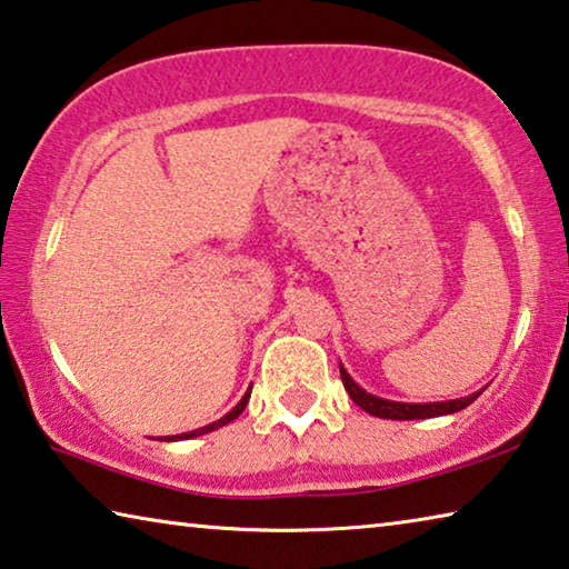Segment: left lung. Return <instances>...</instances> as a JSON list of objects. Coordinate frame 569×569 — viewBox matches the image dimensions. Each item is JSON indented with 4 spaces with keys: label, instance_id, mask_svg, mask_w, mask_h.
Here are the masks:
<instances>
[{
    "label": "left lung",
    "instance_id": "obj_1",
    "mask_svg": "<svg viewBox=\"0 0 569 569\" xmlns=\"http://www.w3.org/2000/svg\"><path fill=\"white\" fill-rule=\"evenodd\" d=\"M341 369V381H343V389L349 391V397L353 399V403H359L363 411H369L371 417H379V419H399V421H409V419H431V417H447V413H457L461 409H467L471 401H475L481 391L469 393V397H461V399H451V401H431V403H407V401H391V399H381V397H373L366 389H361L359 383H356L349 371Z\"/></svg>",
    "mask_w": 569,
    "mask_h": 569
}]
</instances>
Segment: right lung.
Listing matches in <instances>:
<instances>
[{"label": "right lung", "mask_w": 569, "mask_h": 569, "mask_svg": "<svg viewBox=\"0 0 569 569\" xmlns=\"http://www.w3.org/2000/svg\"><path fill=\"white\" fill-rule=\"evenodd\" d=\"M248 399H250V389L243 393V399H240L233 409H230L226 417H220L218 421H213V423H208V427H200V429H196V431H186V435H178V437H168L166 441H180V439H192V437H200V435H208V431H216V429H220V427H226V423H230L233 421L240 411L246 409V403H248Z\"/></svg>", "instance_id": "1"}]
</instances>
